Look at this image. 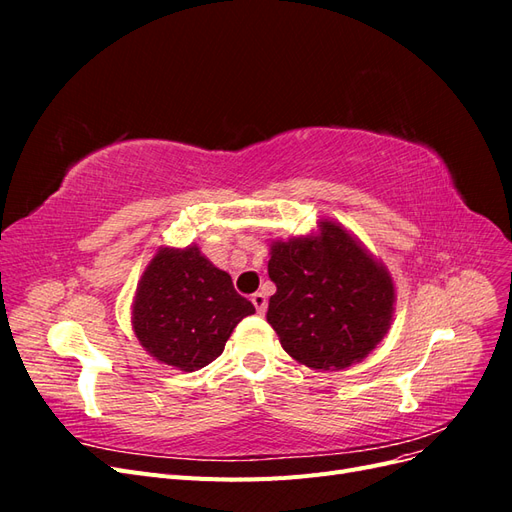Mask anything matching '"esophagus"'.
I'll use <instances>...</instances> for the list:
<instances>
[{
	"mask_svg": "<svg viewBox=\"0 0 512 512\" xmlns=\"http://www.w3.org/2000/svg\"><path fill=\"white\" fill-rule=\"evenodd\" d=\"M252 303H254L258 314H265V312H267V297H265V294H262V292L252 294Z\"/></svg>",
	"mask_w": 512,
	"mask_h": 512,
	"instance_id": "esophagus-1",
	"label": "esophagus"
}]
</instances>
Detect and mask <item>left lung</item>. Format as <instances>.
Returning <instances> with one entry per match:
<instances>
[{
	"mask_svg": "<svg viewBox=\"0 0 512 512\" xmlns=\"http://www.w3.org/2000/svg\"><path fill=\"white\" fill-rule=\"evenodd\" d=\"M269 277L277 290L267 320L307 367L359 363L391 327L393 277L342 224L322 220L318 235L273 241Z\"/></svg>",
	"mask_w": 512,
	"mask_h": 512,
	"instance_id": "1",
	"label": "left lung"
}]
</instances>
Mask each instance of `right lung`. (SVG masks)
Wrapping results in <instances>:
<instances>
[{"label": "right lung", "mask_w": 512, "mask_h": 512, "mask_svg": "<svg viewBox=\"0 0 512 512\" xmlns=\"http://www.w3.org/2000/svg\"><path fill=\"white\" fill-rule=\"evenodd\" d=\"M254 312L198 245L160 247L136 286L132 329L156 361L196 371L218 359L232 329Z\"/></svg>", "instance_id": "add662e5"}]
</instances>
